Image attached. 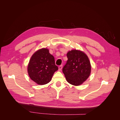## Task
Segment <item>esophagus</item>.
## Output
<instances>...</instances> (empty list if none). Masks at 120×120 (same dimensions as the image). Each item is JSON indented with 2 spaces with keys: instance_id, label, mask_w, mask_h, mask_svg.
<instances>
[{
  "instance_id": "1",
  "label": "esophagus",
  "mask_w": 120,
  "mask_h": 120,
  "mask_svg": "<svg viewBox=\"0 0 120 120\" xmlns=\"http://www.w3.org/2000/svg\"><path fill=\"white\" fill-rule=\"evenodd\" d=\"M62 68H63V66L62 65H60V66L59 67V71H61V70H62Z\"/></svg>"
}]
</instances>
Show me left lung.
Listing matches in <instances>:
<instances>
[{"instance_id": "obj_1", "label": "left lung", "mask_w": 120, "mask_h": 120, "mask_svg": "<svg viewBox=\"0 0 120 120\" xmlns=\"http://www.w3.org/2000/svg\"><path fill=\"white\" fill-rule=\"evenodd\" d=\"M68 60L63 68L67 82L74 86H79L90 74L91 65L89 57L82 51L73 49L67 54Z\"/></svg>"}]
</instances>
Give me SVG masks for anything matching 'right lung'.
Masks as SVG:
<instances>
[{
    "label": "right lung",
    "mask_w": 120,
    "mask_h": 120,
    "mask_svg": "<svg viewBox=\"0 0 120 120\" xmlns=\"http://www.w3.org/2000/svg\"><path fill=\"white\" fill-rule=\"evenodd\" d=\"M57 70L54 58L46 48L40 49L32 54L27 66L30 78L40 85L49 83Z\"/></svg>",
    "instance_id": "obj_1"
}]
</instances>
